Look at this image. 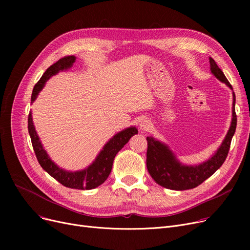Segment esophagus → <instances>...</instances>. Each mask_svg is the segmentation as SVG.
<instances>
[{
	"instance_id": "esophagus-1",
	"label": "esophagus",
	"mask_w": 250,
	"mask_h": 250,
	"mask_svg": "<svg viewBox=\"0 0 250 250\" xmlns=\"http://www.w3.org/2000/svg\"><path fill=\"white\" fill-rule=\"evenodd\" d=\"M151 127V123L150 121L146 120V118H144V120L141 121L140 123V128L141 130H143V132H147V130H149Z\"/></svg>"
}]
</instances>
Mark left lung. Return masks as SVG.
Returning a JSON list of instances; mask_svg holds the SVG:
<instances>
[{
  "mask_svg": "<svg viewBox=\"0 0 250 250\" xmlns=\"http://www.w3.org/2000/svg\"><path fill=\"white\" fill-rule=\"evenodd\" d=\"M208 61L212 74L219 81L225 83L233 90L216 62L212 58H209ZM236 125L237 116L235 113V93L233 92L232 122L228 133L216 153L211 158L199 165H185L180 163L167 145L152 137H147V168L150 175L159 186L173 190L191 189L200 186L206 179L212 176L226 160Z\"/></svg>",
  "mask_w": 250,
  "mask_h": 250,
  "instance_id": "obj_1",
  "label": "left lung"
}]
</instances>
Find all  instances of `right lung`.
<instances>
[{"instance_id":"1","label":"right lung","mask_w":250,"mask_h":250,"mask_svg":"<svg viewBox=\"0 0 250 250\" xmlns=\"http://www.w3.org/2000/svg\"><path fill=\"white\" fill-rule=\"evenodd\" d=\"M75 61L76 57L68 56L59 60L56 63L51 64L44 72V74L41 78V80L35 84L31 95V103L36 99L38 93L42 91L45 82L50 77L58 74L60 71L71 68ZM28 132L31 138L32 147L38 163L41 164L43 170H45L50 176L54 177L65 188L76 189H93L102 185L107 179L108 175L111 172L114 157L116 156L118 151L123 149V147L129 141L130 138L138 134V129L135 126H129L114 135L105 144L103 149L100 151L93 163L84 170L74 172L67 171V170L60 168L54 161H51L48 154L43 149L41 140L38 138L32 122L31 112H29L28 115Z\"/></svg>"}]
</instances>
